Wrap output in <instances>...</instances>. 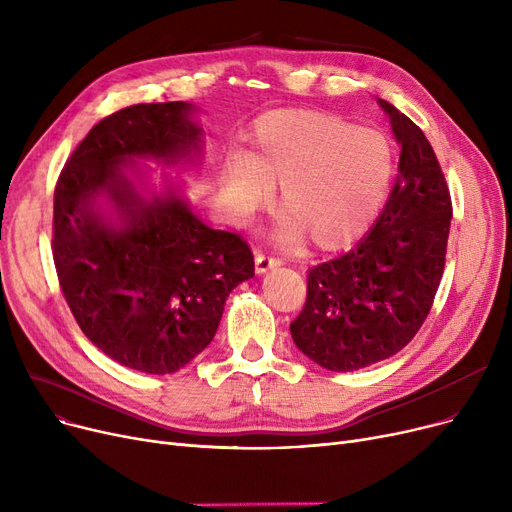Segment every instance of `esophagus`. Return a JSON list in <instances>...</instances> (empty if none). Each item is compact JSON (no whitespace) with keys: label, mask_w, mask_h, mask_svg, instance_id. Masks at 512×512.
<instances>
[{"label":"esophagus","mask_w":512,"mask_h":512,"mask_svg":"<svg viewBox=\"0 0 512 512\" xmlns=\"http://www.w3.org/2000/svg\"><path fill=\"white\" fill-rule=\"evenodd\" d=\"M278 265H282L280 257L265 255V253H257L255 255V270H257V274H265L267 270H272V267H278Z\"/></svg>","instance_id":"obj_1"}]
</instances>
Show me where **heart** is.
<instances>
[{
  "instance_id": "b5f03b06",
  "label": "heart",
  "mask_w": 512,
  "mask_h": 512,
  "mask_svg": "<svg viewBox=\"0 0 512 512\" xmlns=\"http://www.w3.org/2000/svg\"><path fill=\"white\" fill-rule=\"evenodd\" d=\"M394 174V149L378 128L355 126L309 110L265 114L247 155L230 153L222 184L234 209L253 213L280 188V236L303 232L313 245L336 249L378 218Z\"/></svg>"
}]
</instances>
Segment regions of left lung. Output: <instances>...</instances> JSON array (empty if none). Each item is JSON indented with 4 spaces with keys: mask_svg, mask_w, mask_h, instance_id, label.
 <instances>
[{
    "mask_svg": "<svg viewBox=\"0 0 512 512\" xmlns=\"http://www.w3.org/2000/svg\"><path fill=\"white\" fill-rule=\"evenodd\" d=\"M400 145L398 176L373 228L307 274V301L290 324L294 344L330 371H355L405 348L438 292L452 203L423 130L384 99Z\"/></svg>",
    "mask_w": 512,
    "mask_h": 512,
    "instance_id": "obj_1",
    "label": "left lung"
}]
</instances>
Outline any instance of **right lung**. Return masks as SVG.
Returning a JSON list of instances; mask_svg holds the SVG:
<instances>
[{
    "mask_svg": "<svg viewBox=\"0 0 512 512\" xmlns=\"http://www.w3.org/2000/svg\"><path fill=\"white\" fill-rule=\"evenodd\" d=\"M193 112L168 101L103 118L53 193V263L76 324L110 359L153 375L174 373L207 348L228 294L255 276L238 234L205 226L170 184L143 195L126 172L139 159L195 164L203 128Z\"/></svg>",
    "mask_w": 512,
    "mask_h": 512,
    "instance_id": "obj_1",
    "label": "right lung"
}]
</instances>
